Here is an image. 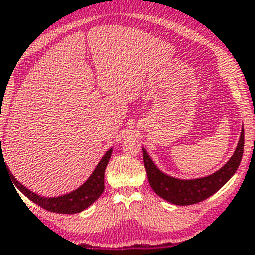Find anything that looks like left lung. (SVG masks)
Here are the masks:
<instances>
[{"label":"left lung","mask_w":255,"mask_h":255,"mask_svg":"<svg viewBox=\"0 0 255 255\" xmlns=\"http://www.w3.org/2000/svg\"><path fill=\"white\" fill-rule=\"evenodd\" d=\"M244 152V126L240 139L231 158L212 175L198 179H177L164 173L157 167L148 152L143 148V161L148 175V181L157 195L175 206H190L199 203L213 195L234 176L242 162Z\"/></svg>","instance_id":"1"}]
</instances>
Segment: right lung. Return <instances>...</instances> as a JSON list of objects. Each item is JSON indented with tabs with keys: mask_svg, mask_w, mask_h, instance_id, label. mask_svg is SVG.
<instances>
[{
	"mask_svg": "<svg viewBox=\"0 0 255 255\" xmlns=\"http://www.w3.org/2000/svg\"><path fill=\"white\" fill-rule=\"evenodd\" d=\"M111 154L112 148L105 153V155L98 162L91 176L88 177V180L83 185H80L75 190L70 191L67 194L58 195V197H42V195L37 194L34 191H31L30 189L25 188L12 175H11L12 176L11 179H12L13 185L16 186L22 194L29 198L31 202H34L35 204L42 207V208L47 209L49 212H55V213L74 215V213H79V212L87 209L103 193V190H105V170L107 167L108 161L111 158ZM3 155L1 153L0 161Z\"/></svg>",
	"mask_w": 255,
	"mask_h": 255,
	"instance_id": "right-lung-1",
	"label": "right lung"
}]
</instances>
